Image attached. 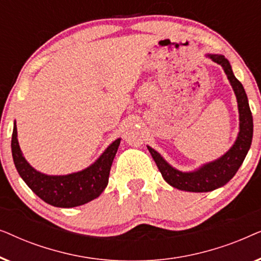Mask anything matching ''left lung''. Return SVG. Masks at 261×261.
<instances>
[{
  "instance_id": "8db88e82",
  "label": "left lung",
  "mask_w": 261,
  "mask_h": 261,
  "mask_svg": "<svg viewBox=\"0 0 261 261\" xmlns=\"http://www.w3.org/2000/svg\"><path fill=\"white\" fill-rule=\"evenodd\" d=\"M208 57L213 62L220 64L223 67L235 92V96H237L240 132H239L234 145L221 158L214 160L212 163L204 164L198 170L192 171V172H181V171L176 170L158 152L147 146L164 179L171 187L190 192H208L227 184L238 172L241 164L244 163L248 149L251 147L253 138V116L244 87L234 76L230 64L224 58V56L208 55Z\"/></svg>"
}]
</instances>
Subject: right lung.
I'll use <instances>...</instances> for the list:
<instances>
[{
  "label": "right lung",
  "mask_w": 261,
  "mask_h": 261,
  "mask_svg": "<svg viewBox=\"0 0 261 261\" xmlns=\"http://www.w3.org/2000/svg\"><path fill=\"white\" fill-rule=\"evenodd\" d=\"M120 141L121 139H116L91 166L83 171L65 176H47L33 169L24 159L17 141L16 124H14L12 154L20 177L38 197L53 206L73 208L97 198L107 188Z\"/></svg>",
  "instance_id": "right-lung-1"
}]
</instances>
